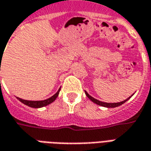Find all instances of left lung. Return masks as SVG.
<instances>
[{"label":"left lung","mask_w":151,"mask_h":151,"mask_svg":"<svg viewBox=\"0 0 151 151\" xmlns=\"http://www.w3.org/2000/svg\"><path fill=\"white\" fill-rule=\"evenodd\" d=\"M86 95V96L88 97L91 100L93 103H95V104H96L98 105H100V106H103V107H106V108H116V107H118V106H120V105H122L124 104V103H125V102L129 99L130 98H128L127 99H125V100H124V101L122 102H120V103H114V104H111V103H104V102H101L99 101V100H97L96 99H94L93 97H91V95H89L88 93L86 91H85Z\"/></svg>","instance_id":"obj_1"}]
</instances>
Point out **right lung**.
<instances>
[{
  "instance_id": "1",
  "label": "right lung",
  "mask_w": 151,
  "mask_h": 151,
  "mask_svg": "<svg viewBox=\"0 0 151 151\" xmlns=\"http://www.w3.org/2000/svg\"><path fill=\"white\" fill-rule=\"evenodd\" d=\"M60 90V88L59 90H58V91L56 92L55 95H52L51 98L47 99H45V100H42V101H30V100L22 99L20 98H18V99L20 102H22V104L27 105V106L31 107V108H42V107H45V106H47V105L50 104H52V102L55 101V99L57 98V96H58V95H59Z\"/></svg>"
}]
</instances>
